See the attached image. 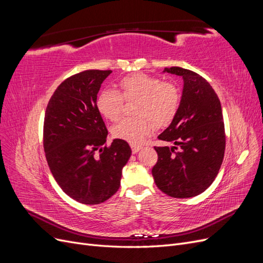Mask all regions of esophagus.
Returning <instances> with one entry per match:
<instances>
[{
    "instance_id": "1",
    "label": "esophagus",
    "mask_w": 263,
    "mask_h": 263,
    "mask_svg": "<svg viewBox=\"0 0 263 263\" xmlns=\"http://www.w3.org/2000/svg\"><path fill=\"white\" fill-rule=\"evenodd\" d=\"M141 149V146H136V145H132V151L133 154H136Z\"/></svg>"
}]
</instances>
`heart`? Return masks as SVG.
Instances as JSON below:
<instances>
[{"label": "heart", "mask_w": 263, "mask_h": 263, "mask_svg": "<svg viewBox=\"0 0 263 263\" xmlns=\"http://www.w3.org/2000/svg\"><path fill=\"white\" fill-rule=\"evenodd\" d=\"M121 94L114 90H103L97 98L99 112L108 121L121 116L123 99L137 101L134 113L137 117L124 118L113 126L112 134L117 139L129 144H141L158 127L168 125L180 106V93L176 86L162 83L160 79L144 73L125 77L119 82Z\"/></svg>", "instance_id": "obj_1"}]
</instances>
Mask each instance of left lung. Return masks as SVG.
<instances>
[{"label": "left lung", "instance_id": "1", "mask_svg": "<svg viewBox=\"0 0 263 263\" xmlns=\"http://www.w3.org/2000/svg\"><path fill=\"white\" fill-rule=\"evenodd\" d=\"M162 72L182 77L183 90L177 115L158 136L173 146L155 147L158 161L153 177L166 195L193 197L212 184L224 159L220 101L211 84L193 71L171 67Z\"/></svg>", "mask_w": 263, "mask_h": 263}]
</instances>
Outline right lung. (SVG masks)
Instances as JSON below:
<instances>
[{
    "mask_svg": "<svg viewBox=\"0 0 263 263\" xmlns=\"http://www.w3.org/2000/svg\"><path fill=\"white\" fill-rule=\"evenodd\" d=\"M110 73L86 70L68 78L52 94L45 113L44 149L52 176L63 192L86 205L105 202L117 192L132 155L125 140L114 139L103 147L108 133L97 98Z\"/></svg>",
    "mask_w": 263,
    "mask_h": 263,
    "instance_id": "1",
    "label": "right lung"
}]
</instances>
